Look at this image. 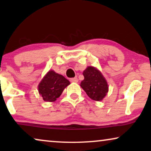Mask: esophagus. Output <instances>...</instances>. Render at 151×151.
<instances>
[{"instance_id": "obj_1", "label": "esophagus", "mask_w": 151, "mask_h": 151, "mask_svg": "<svg viewBox=\"0 0 151 151\" xmlns=\"http://www.w3.org/2000/svg\"><path fill=\"white\" fill-rule=\"evenodd\" d=\"M78 80L77 78H70V82H78Z\"/></svg>"}]
</instances>
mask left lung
Masks as SVG:
<instances>
[{"label": "left lung", "instance_id": "1", "mask_svg": "<svg viewBox=\"0 0 151 151\" xmlns=\"http://www.w3.org/2000/svg\"><path fill=\"white\" fill-rule=\"evenodd\" d=\"M84 80L80 86L91 99L101 101L109 91L108 84L102 73L93 67H88L83 71Z\"/></svg>", "mask_w": 151, "mask_h": 151}]
</instances>
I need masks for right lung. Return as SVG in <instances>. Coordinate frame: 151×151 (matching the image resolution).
Wrapping results in <instances>:
<instances>
[{"label": "right lung", "mask_w": 151, "mask_h": 151, "mask_svg": "<svg viewBox=\"0 0 151 151\" xmlns=\"http://www.w3.org/2000/svg\"><path fill=\"white\" fill-rule=\"evenodd\" d=\"M69 84L64 76L50 70L39 84L38 92L45 102H54Z\"/></svg>", "instance_id": "right-lung-1"}]
</instances>
